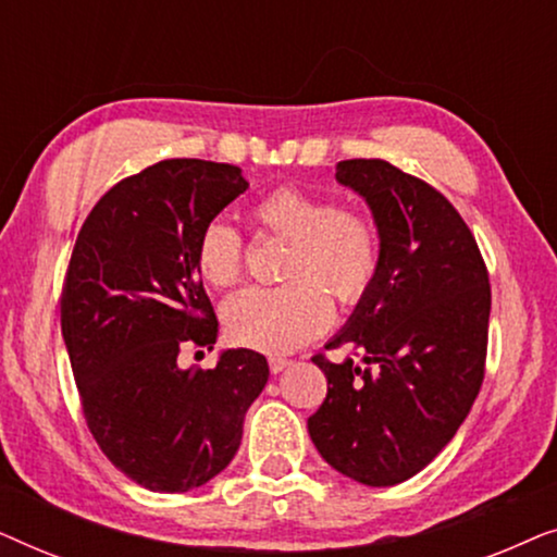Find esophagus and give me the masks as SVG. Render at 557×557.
Here are the masks:
<instances>
[{
	"mask_svg": "<svg viewBox=\"0 0 557 557\" xmlns=\"http://www.w3.org/2000/svg\"><path fill=\"white\" fill-rule=\"evenodd\" d=\"M288 364H292V360H286V357H271L269 360V368H271V372L273 375H278V372H284Z\"/></svg>",
	"mask_w": 557,
	"mask_h": 557,
	"instance_id": "esophagus-1",
	"label": "esophagus"
}]
</instances>
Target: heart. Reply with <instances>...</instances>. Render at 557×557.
I'll list each match as a JSON object with an SVG mask.
<instances>
[{
    "mask_svg": "<svg viewBox=\"0 0 557 557\" xmlns=\"http://www.w3.org/2000/svg\"><path fill=\"white\" fill-rule=\"evenodd\" d=\"M256 223L288 250L278 288H246L225 304L227 337L265 355H286L326 330L330 292L339 304H357L370 292L380 263L377 231L362 212L334 208L322 195L278 187L256 202ZM200 276L227 288L243 273V238L233 225L212 220L195 248Z\"/></svg>",
    "mask_w": 557,
    "mask_h": 557,
    "instance_id": "obj_1",
    "label": "heart"
}]
</instances>
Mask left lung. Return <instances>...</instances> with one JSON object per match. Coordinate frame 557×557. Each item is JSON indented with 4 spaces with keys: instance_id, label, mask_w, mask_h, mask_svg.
I'll list each match as a JSON object with an SVG mask.
<instances>
[{
    "instance_id": "8db88e82",
    "label": "left lung",
    "mask_w": 557,
    "mask_h": 557,
    "mask_svg": "<svg viewBox=\"0 0 557 557\" xmlns=\"http://www.w3.org/2000/svg\"><path fill=\"white\" fill-rule=\"evenodd\" d=\"M339 185L368 202L380 263L370 292L314 357L326 398L309 418L322 459L355 482L393 486L436 459L484 380L492 292L476 240L444 195L383 159L337 164Z\"/></svg>"
}]
</instances>
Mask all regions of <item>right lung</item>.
Returning a JSON list of instances; mask_svg holds the SVG:
<instances>
[{
  "instance_id": "1",
  "label": "right lung",
  "mask_w": 557,
  "mask_h": 557,
  "mask_svg": "<svg viewBox=\"0 0 557 557\" xmlns=\"http://www.w3.org/2000/svg\"><path fill=\"white\" fill-rule=\"evenodd\" d=\"M246 189L240 166L164 159L111 187L75 240L60 326L83 413L113 467L149 492L218 476L269 380L253 349H223L212 370L177 360L185 342L215 345L195 248Z\"/></svg>"
}]
</instances>
